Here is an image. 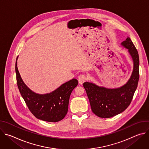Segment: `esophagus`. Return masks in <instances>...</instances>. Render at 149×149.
I'll return each instance as SVG.
<instances>
[{"mask_svg": "<svg viewBox=\"0 0 149 149\" xmlns=\"http://www.w3.org/2000/svg\"><path fill=\"white\" fill-rule=\"evenodd\" d=\"M78 81H79V83L80 84H82L85 81H86L87 80V77L86 76V75L84 74H81L78 76Z\"/></svg>", "mask_w": 149, "mask_h": 149, "instance_id": "34e87169", "label": "esophagus"}]
</instances>
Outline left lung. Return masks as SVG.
Instances as JSON below:
<instances>
[{"label": "left lung", "mask_w": 149, "mask_h": 149, "mask_svg": "<svg viewBox=\"0 0 149 149\" xmlns=\"http://www.w3.org/2000/svg\"><path fill=\"white\" fill-rule=\"evenodd\" d=\"M121 45L128 49L133 61L132 75L124 86L117 88L99 87L88 82L83 84L88 97L92 111L98 117L110 118L124 111L133 98L139 79V56L138 51L130 38Z\"/></svg>", "instance_id": "obj_1"}]
</instances>
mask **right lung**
I'll use <instances>...</instances> for the list:
<instances>
[{"instance_id":"add662e5","label":"right lung","mask_w":149,"mask_h":149,"mask_svg":"<svg viewBox=\"0 0 149 149\" xmlns=\"http://www.w3.org/2000/svg\"><path fill=\"white\" fill-rule=\"evenodd\" d=\"M15 64L17 85L29 110L38 119L48 122H58L67 114L70 95L77 86L78 80L73 78L62 84L54 91L39 94L30 90L23 81Z\"/></svg>"}]
</instances>
